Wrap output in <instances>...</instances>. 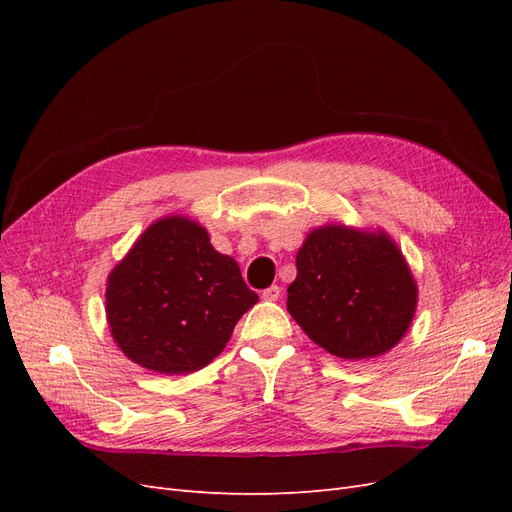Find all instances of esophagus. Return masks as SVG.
Returning a JSON list of instances; mask_svg holds the SVG:
<instances>
[{
    "label": "esophagus",
    "mask_w": 512,
    "mask_h": 512,
    "mask_svg": "<svg viewBox=\"0 0 512 512\" xmlns=\"http://www.w3.org/2000/svg\"><path fill=\"white\" fill-rule=\"evenodd\" d=\"M280 297H282L280 286H269L267 290H262V299H265V301H277Z\"/></svg>",
    "instance_id": "esophagus-1"
}]
</instances>
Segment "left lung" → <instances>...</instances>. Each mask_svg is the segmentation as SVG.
I'll return each mask as SVG.
<instances>
[{
  "label": "left lung",
  "instance_id": "left-lung-1",
  "mask_svg": "<svg viewBox=\"0 0 512 512\" xmlns=\"http://www.w3.org/2000/svg\"><path fill=\"white\" fill-rule=\"evenodd\" d=\"M416 297L408 262L386 232L327 224L301 245L286 307L320 348L361 361L399 344Z\"/></svg>",
  "mask_w": 512,
  "mask_h": 512
}]
</instances>
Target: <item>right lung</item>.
<instances>
[{"instance_id": "obj_1", "label": "right lung", "mask_w": 512, "mask_h": 512, "mask_svg": "<svg viewBox=\"0 0 512 512\" xmlns=\"http://www.w3.org/2000/svg\"><path fill=\"white\" fill-rule=\"evenodd\" d=\"M256 301L235 258L213 250L200 224L170 215L108 275L106 320L130 361L175 376L209 365Z\"/></svg>"}]
</instances>
